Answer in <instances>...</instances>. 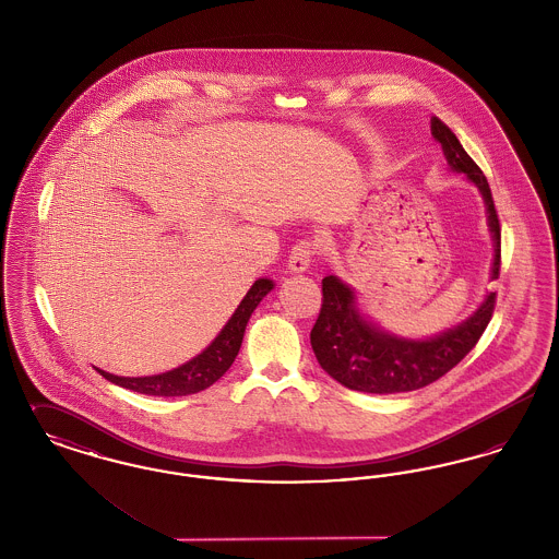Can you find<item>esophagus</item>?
<instances>
[{
  "label": "esophagus",
  "instance_id": "obj_1",
  "mask_svg": "<svg viewBox=\"0 0 559 559\" xmlns=\"http://www.w3.org/2000/svg\"><path fill=\"white\" fill-rule=\"evenodd\" d=\"M319 247H317V242H312V240H299V242H295V247L292 249V255H289V270L292 272H304V270H308L310 264L314 262V255L319 253L317 251Z\"/></svg>",
  "mask_w": 559,
  "mask_h": 559
}]
</instances>
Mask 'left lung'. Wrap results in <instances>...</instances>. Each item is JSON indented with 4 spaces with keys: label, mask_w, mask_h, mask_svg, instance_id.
Segmentation results:
<instances>
[{
    "label": "left lung",
    "mask_w": 559,
    "mask_h": 559,
    "mask_svg": "<svg viewBox=\"0 0 559 559\" xmlns=\"http://www.w3.org/2000/svg\"><path fill=\"white\" fill-rule=\"evenodd\" d=\"M431 133L442 144L454 171L465 174L479 188L495 239L492 278L501 274V224L495 199L476 160L461 146L451 128L438 117ZM497 293L486 295L478 312L461 326L426 342H408L377 331L354 308V293L335 276L322 278V306L310 342L320 367L335 381L356 392L399 394L421 390L454 369L479 342L492 319Z\"/></svg>",
    "instance_id": "1"
}]
</instances>
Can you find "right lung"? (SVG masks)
I'll return each mask as SVG.
<instances>
[{
	"label": "right lung",
	"instance_id": "add662e5",
	"mask_svg": "<svg viewBox=\"0 0 559 559\" xmlns=\"http://www.w3.org/2000/svg\"><path fill=\"white\" fill-rule=\"evenodd\" d=\"M272 287L274 285L267 278L255 281L253 287L242 297L233 319L226 322V326L213 340L212 346L203 349L199 356H194L192 360H188L187 365L174 371L160 372L153 377H117L100 369L98 372L115 385L133 390L138 394H148V396H188V394L207 390L233 367L242 344L249 317Z\"/></svg>",
	"mask_w": 559,
	"mask_h": 559
}]
</instances>
